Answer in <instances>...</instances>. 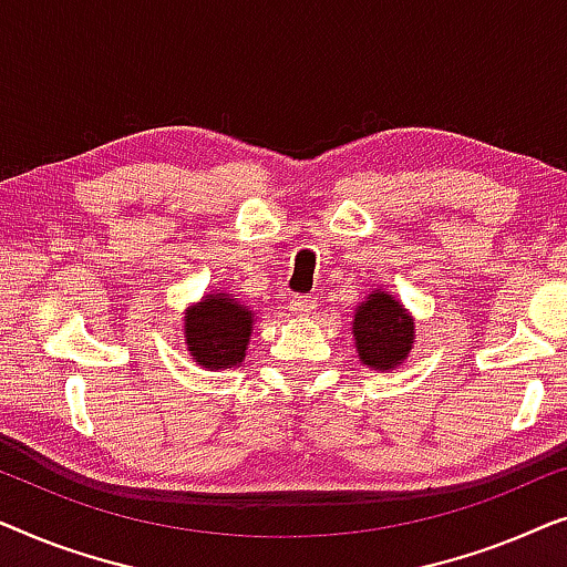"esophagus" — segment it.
<instances>
[{
	"instance_id": "obj_1",
	"label": "esophagus",
	"mask_w": 567,
	"mask_h": 567,
	"mask_svg": "<svg viewBox=\"0 0 567 567\" xmlns=\"http://www.w3.org/2000/svg\"><path fill=\"white\" fill-rule=\"evenodd\" d=\"M316 306H318V300L313 298V295H292L290 308L295 316H310L316 310Z\"/></svg>"
}]
</instances>
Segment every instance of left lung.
<instances>
[{
	"instance_id": "8db88e82",
	"label": "left lung",
	"mask_w": 567,
	"mask_h": 567,
	"mask_svg": "<svg viewBox=\"0 0 567 567\" xmlns=\"http://www.w3.org/2000/svg\"><path fill=\"white\" fill-rule=\"evenodd\" d=\"M354 344L360 362L372 370H393L403 364L413 349V318L401 302L385 290L370 292V298L357 306L354 313Z\"/></svg>"
}]
</instances>
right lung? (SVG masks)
Masks as SVG:
<instances>
[{
  "instance_id": "add662e5",
  "label": "right lung",
  "mask_w": 567,
  "mask_h": 567,
  "mask_svg": "<svg viewBox=\"0 0 567 567\" xmlns=\"http://www.w3.org/2000/svg\"><path fill=\"white\" fill-rule=\"evenodd\" d=\"M254 331V310L230 292L215 290L185 313V344L193 360L207 370L241 364Z\"/></svg>"
}]
</instances>
